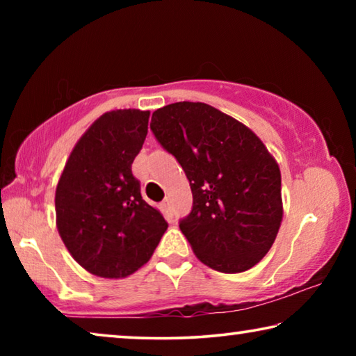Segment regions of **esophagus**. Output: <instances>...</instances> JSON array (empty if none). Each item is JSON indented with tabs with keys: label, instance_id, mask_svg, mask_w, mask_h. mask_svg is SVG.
Wrapping results in <instances>:
<instances>
[{
	"label": "esophagus",
	"instance_id": "esophagus-1",
	"mask_svg": "<svg viewBox=\"0 0 356 356\" xmlns=\"http://www.w3.org/2000/svg\"><path fill=\"white\" fill-rule=\"evenodd\" d=\"M161 207H163V212H165L166 215H171V212H172V206H171V201L168 200V197H166V200H165L163 202H161Z\"/></svg>",
	"mask_w": 356,
	"mask_h": 356
}]
</instances>
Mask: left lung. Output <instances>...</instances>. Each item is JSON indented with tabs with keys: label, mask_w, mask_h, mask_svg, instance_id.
<instances>
[{
	"label": "left lung",
	"mask_w": 356,
	"mask_h": 356,
	"mask_svg": "<svg viewBox=\"0 0 356 356\" xmlns=\"http://www.w3.org/2000/svg\"><path fill=\"white\" fill-rule=\"evenodd\" d=\"M150 130L190 180L193 209L179 226L196 257L221 273L261 262L278 236L282 200L280 166L259 136L201 102L159 108Z\"/></svg>",
	"instance_id": "8db88e82"
}]
</instances>
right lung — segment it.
Listing matches in <instances>:
<instances>
[{
  "mask_svg": "<svg viewBox=\"0 0 356 356\" xmlns=\"http://www.w3.org/2000/svg\"><path fill=\"white\" fill-rule=\"evenodd\" d=\"M149 116L131 108L102 114L72 149L56 186L59 236L72 257L100 278L135 273L168 229L131 174Z\"/></svg>",
  "mask_w": 356,
  "mask_h": 356,
  "instance_id": "1",
  "label": "right lung"
}]
</instances>
